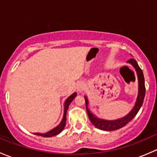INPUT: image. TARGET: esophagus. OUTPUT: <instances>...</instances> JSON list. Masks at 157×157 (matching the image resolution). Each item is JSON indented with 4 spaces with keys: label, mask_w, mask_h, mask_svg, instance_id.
I'll return each mask as SVG.
<instances>
[{
    "label": "esophagus",
    "mask_w": 157,
    "mask_h": 157,
    "mask_svg": "<svg viewBox=\"0 0 157 157\" xmlns=\"http://www.w3.org/2000/svg\"><path fill=\"white\" fill-rule=\"evenodd\" d=\"M77 90L79 92H83L85 89V84L83 83H80L78 85H77Z\"/></svg>",
    "instance_id": "obj_1"
}]
</instances>
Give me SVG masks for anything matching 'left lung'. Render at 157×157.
<instances>
[{
	"label": "left lung",
	"instance_id": "left-lung-1",
	"mask_svg": "<svg viewBox=\"0 0 157 157\" xmlns=\"http://www.w3.org/2000/svg\"><path fill=\"white\" fill-rule=\"evenodd\" d=\"M128 63L132 64L134 67L135 68L137 74V77H138V85H139V90H138V96H137V101L134 107L133 108L132 110L131 111L128 115H126L124 118H121L120 119L115 120V121H107V120L100 119V118H96L95 115H93L91 112L89 110L87 105H88V100L86 97L85 98V102H86V112H87L89 118H90V121L92 124L95 126L96 128L100 130H103V131H115V130H118L119 128H123L125 126L128 122L131 121L133 118L135 117L137 112L140 110V107L142 106L144 102V99L145 96V92H146V88H145V83H144V74L142 70L139 67L137 64V61L133 58H131L128 61Z\"/></svg>",
	"mask_w": 157,
	"mask_h": 157
}]
</instances>
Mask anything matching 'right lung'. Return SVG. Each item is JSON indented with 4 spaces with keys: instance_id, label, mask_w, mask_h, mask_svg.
Listing matches in <instances>:
<instances>
[{
    "instance_id": "right-lung-1",
    "label": "right lung",
    "mask_w": 157,
    "mask_h": 157,
    "mask_svg": "<svg viewBox=\"0 0 157 157\" xmlns=\"http://www.w3.org/2000/svg\"><path fill=\"white\" fill-rule=\"evenodd\" d=\"M77 96V93H73L71 96H70L67 99L65 102V105H64V117H63V119L61 121V122L60 123V124L58 126H57L56 128H55L54 129L51 130V131H48L45 134H40V133H35L36 135H39V136H42V137H53V136L57 135L59 133H61V131H63L64 128L65 127L66 124V120H67V109H68L69 105L71 104V102H72L73 99L76 97Z\"/></svg>"
}]
</instances>
